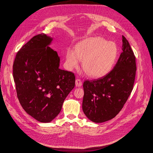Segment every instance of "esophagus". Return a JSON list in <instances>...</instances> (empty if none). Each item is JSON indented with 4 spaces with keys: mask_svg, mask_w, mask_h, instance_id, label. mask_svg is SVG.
<instances>
[{
    "mask_svg": "<svg viewBox=\"0 0 153 153\" xmlns=\"http://www.w3.org/2000/svg\"><path fill=\"white\" fill-rule=\"evenodd\" d=\"M76 86L77 87H80L82 86V81L79 79H77L76 80Z\"/></svg>",
    "mask_w": 153,
    "mask_h": 153,
    "instance_id": "1",
    "label": "esophagus"
}]
</instances>
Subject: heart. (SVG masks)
Here are the masks:
<instances>
[{"label":"heart","instance_id":"b5f03b06","mask_svg":"<svg viewBox=\"0 0 153 153\" xmlns=\"http://www.w3.org/2000/svg\"><path fill=\"white\" fill-rule=\"evenodd\" d=\"M118 55L115 43L100 36L87 38L79 43L76 50L68 48L66 64L69 69L77 68L83 60L82 68L93 78L105 76L114 68Z\"/></svg>","mask_w":153,"mask_h":153}]
</instances>
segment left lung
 Instances as JSON below:
<instances>
[{"label":"left lung","instance_id":"1","mask_svg":"<svg viewBox=\"0 0 153 153\" xmlns=\"http://www.w3.org/2000/svg\"><path fill=\"white\" fill-rule=\"evenodd\" d=\"M122 52L107 75L83 84L82 110L89 120L102 123L114 118L131 94L135 81V56L127 39L122 36Z\"/></svg>","mask_w":153,"mask_h":153}]
</instances>
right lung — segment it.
Instances as JSON below:
<instances>
[{"instance_id": "1", "label": "right lung", "mask_w": 153, "mask_h": 153, "mask_svg": "<svg viewBox=\"0 0 153 153\" xmlns=\"http://www.w3.org/2000/svg\"><path fill=\"white\" fill-rule=\"evenodd\" d=\"M53 38L33 37L17 53L13 77L17 96L27 114L38 122L52 121L75 86L74 73L59 68L60 57L49 46Z\"/></svg>"}]
</instances>
